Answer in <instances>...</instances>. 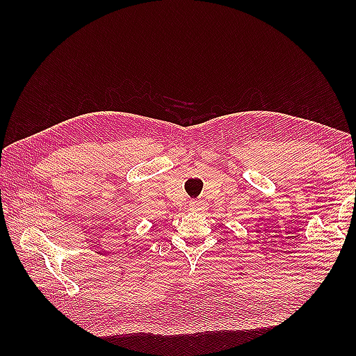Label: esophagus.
I'll return each mask as SVG.
<instances>
[{
	"mask_svg": "<svg viewBox=\"0 0 356 356\" xmlns=\"http://www.w3.org/2000/svg\"><path fill=\"white\" fill-rule=\"evenodd\" d=\"M190 207H191V209H195V211L205 209L207 208V202H203L202 199H194V200L190 202Z\"/></svg>",
	"mask_w": 356,
	"mask_h": 356,
	"instance_id": "1",
	"label": "esophagus"
}]
</instances>
